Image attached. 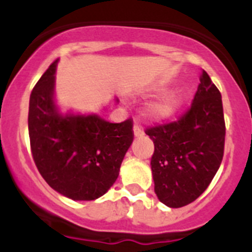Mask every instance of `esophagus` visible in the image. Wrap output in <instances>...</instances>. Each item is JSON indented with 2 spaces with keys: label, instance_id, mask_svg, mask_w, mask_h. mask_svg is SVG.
Masks as SVG:
<instances>
[{
  "label": "esophagus",
  "instance_id": "1",
  "mask_svg": "<svg viewBox=\"0 0 252 252\" xmlns=\"http://www.w3.org/2000/svg\"><path fill=\"white\" fill-rule=\"evenodd\" d=\"M133 135H135V137H140L144 135V131H142V128L137 124L133 125Z\"/></svg>",
  "mask_w": 252,
  "mask_h": 252
}]
</instances>
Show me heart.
Here are the masks:
<instances>
[{"mask_svg":"<svg viewBox=\"0 0 252 252\" xmlns=\"http://www.w3.org/2000/svg\"><path fill=\"white\" fill-rule=\"evenodd\" d=\"M165 90V87L161 86L153 87V88L149 90V93L150 94H155V93L164 92ZM183 97H182L180 93L175 92V91H173V92H166L162 95H160L159 98L150 102L146 106L145 116L148 119L153 120V121L169 120L179 112V110L183 106Z\"/></svg>","mask_w":252,"mask_h":252,"instance_id":"heart-1","label":"heart"}]
</instances>
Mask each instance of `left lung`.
<instances>
[{
    "instance_id": "8db88e82",
    "label": "left lung",
    "mask_w": 252,
    "mask_h": 252,
    "mask_svg": "<svg viewBox=\"0 0 252 252\" xmlns=\"http://www.w3.org/2000/svg\"><path fill=\"white\" fill-rule=\"evenodd\" d=\"M146 135L155 148L151 171L159 201L170 208L192 203L221 165L226 135L221 93L204 70L190 108L178 121L148 128Z\"/></svg>"
}]
</instances>
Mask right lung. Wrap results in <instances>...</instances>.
I'll use <instances>...</instances> for the list:
<instances>
[{"label":"right lung","instance_id":"right-lung-1","mask_svg":"<svg viewBox=\"0 0 252 252\" xmlns=\"http://www.w3.org/2000/svg\"><path fill=\"white\" fill-rule=\"evenodd\" d=\"M58 62L49 66L30 94L32 158L54 190L73 201H93L119 177L133 140L132 120L111 124L97 113L62 112L54 95Z\"/></svg>","mask_w":252,"mask_h":252}]
</instances>
